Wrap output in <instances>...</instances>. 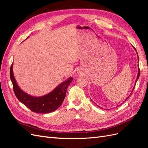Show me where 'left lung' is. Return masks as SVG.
Returning a JSON list of instances; mask_svg holds the SVG:
<instances>
[{"label": "left lung", "instance_id": "obj_1", "mask_svg": "<svg viewBox=\"0 0 148 148\" xmlns=\"http://www.w3.org/2000/svg\"><path fill=\"white\" fill-rule=\"evenodd\" d=\"M135 51H136V49L135 48ZM136 53H137V52H136ZM137 55H138V53H137ZM138 61H139V58H138ZM138 66H139V65H138ZM140 69H138V75H137V78H136V82H135V86H134V87H133V89H132V92L130 94V95L126 98V99L125 100V101H126L127 99H128V98H129V97L131 95H132V92H133V91L134 90V89H135V84H136V82L138 81V78H139V77H140ZM125 101L124 102H123L122 103H123V102H125ZM107 110V109H106Z\"/></svg>", "mask_w": 148, "mask_h": 148}]
</instances>
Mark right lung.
Here are the masks:
<instances>
[{"label": "right lung", "instance_id": "1", "mask_svg": "<svg viewBox=\"0 0 148 148\" xmlns=\"http://www.w3.org/2000/svg\"><path fill=\"white\" fill-rule=\"evenodd\" d=\"M10 75L13 91L17 99L31 111L40 114L50 113L59 108L65 99L67 88L73 80V78L70 77L51 92L42 96L34 97L24 92L17 84L13 75V64L10 67Z\"/></svg>", "mask_w": 148, "mask_h": 148}]
</instances>
